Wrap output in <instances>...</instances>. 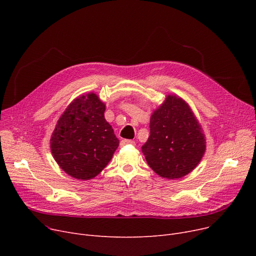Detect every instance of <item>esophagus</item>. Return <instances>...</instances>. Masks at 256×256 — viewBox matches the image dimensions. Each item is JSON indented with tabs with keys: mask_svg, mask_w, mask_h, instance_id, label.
<instances>
[{
	"mask_svg": "<svg viewBox=\"0 0 256 256\" xmlns=\"http://www.w3.org/2000/svg\"><path fill=\"white\" fill-rule=\"evenodd\" d=\"M128 144H130V145H135V141L132 140H128V139H124L120 141V146H124V145H128Z\"/></svg>",
	"mask_w": 256,
	"mask_h": 256,
	"instance_id": "obj_1",
	"label": "esophagus"
}]
</instances>
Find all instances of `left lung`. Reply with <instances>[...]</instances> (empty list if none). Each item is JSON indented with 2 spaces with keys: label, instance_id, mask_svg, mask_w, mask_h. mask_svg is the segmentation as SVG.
<instances>
[{
  "label": "left lung",
  "instance_id": "left-lung-1",
  "mask_svg": "<svg viewBox=\"0 0 256 256\" xmlns=\"http://www.w3.org/2000/svg\"><path fill=\"white\" fill-rule=\"evenodd\" d=\"M150 136L142 146L150 167L160 176L174 180L190 173L206 152L202 130L188 104L168 96L150 118Z\"/></svg>",
  "mask_w": 256,
  "mask_h": 256
}]
</instances>
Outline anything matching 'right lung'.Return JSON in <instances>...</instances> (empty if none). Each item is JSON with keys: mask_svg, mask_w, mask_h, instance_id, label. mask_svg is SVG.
I'll use <instances>...</instances> for the list:
<instances>
[{"mask_svg": "<svg viewBox=\"0 0 256 256\" xmlns=\"http://www.w3.org/2000/svg\"><path fill=\"white\" fill-rule=\"evenodd\" d=\"M106 106L94 93L76 98L65 110L50 138L58 165L78 180H91L110 162L118 147L112 126L104 119Z\"/></svg>", "mask_w": 256, "mask_h": 256, "instance_id": "add662e5", "label": "right lung"}]
</instances>
